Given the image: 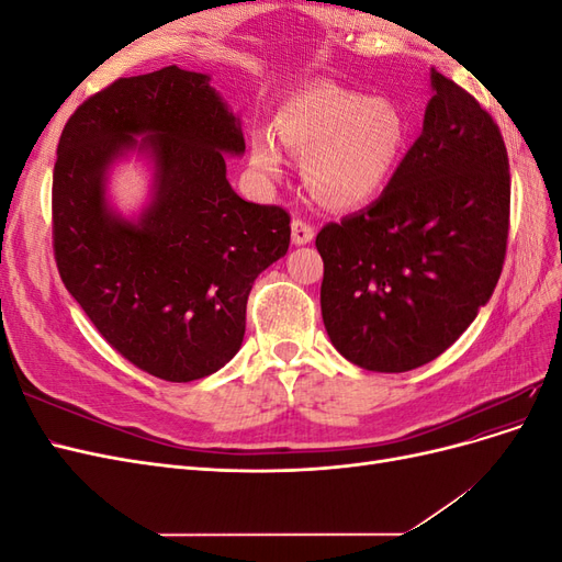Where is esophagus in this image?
<instances>
[{
    "label": "esophagus",
    "mask_w": 562,
    "mask_h": 562,
    "mask_svg": "<svg viewBox=\"0 0 562 562\" xmlns=\"http://www.w3.org/2000/svg\"><path fill=\"white\" fill-rule=\"evenodd\" d=\"M291 234H293V244L295 246H304L314 239V227L307 223V220L295 217L291 225Z\"/></svg>",
    "instance_id": "34e87169"
}]
</instances>
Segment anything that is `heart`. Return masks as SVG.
Wrapping results in <instances>:
<instances>
[{
	"instance_id": "1",
	"label": "heart",
	"mask_w": 562,
	"mask_h": 562,
	"mask_svg": "<svg viewBox=\"0 0 562 562\" xmlns=\"http://www.w3.org/2000/svg\"><path fill=\"white\" fill-rule=\"evenodd\" d=\"M271 133L285 151L304 159V184L314 199L330 209H356L396 173L407 122L386 98L318 83L288 100ZM250 159L267 176L281 173V151L267 135L252 140Z\"/></svg>"
}]
</instances>
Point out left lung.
<instances>
[{"instance_id": "1", "label": "left lung", "mask_w": 562, "mask_h": 562, "mask_svg": "<svg viewBox=\"0 0 562 562\" xmlns=\"http://www.w3.org/2000/svg\"><path fill=\"white\" fill-rule=\"evenodd\" d=\"M419 138L368 209L316 236L333 347L372 372L434 361L499 281L512 209L506 145L479 100L431 70Z\"/></svg>"}]
</instances>
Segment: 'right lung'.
<instances>
[{
    "mask_svg": "<svg viewBox=\"0 0 562 562\" xmlns=\"http://www.w3.org/2000/svg\"><path fill=\"white\" fill-rule=\"evenodd\" d=\"M140 132L156 199L128 224L106 209L104 171ZM244 149L209 77L176 65L112 81L63 128L50 192L60 279L108 345L159 380H201L234 359L252 281L291 244L285 209L232 190L225 155Z\"/></svg>",
    "mask_w": 562,
    "mask_h": 562,
    "instance_id": "add662e5",
    "label": "right lung"
}]
</instances>
